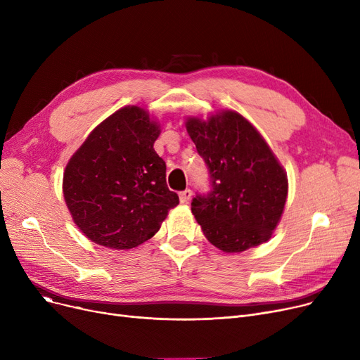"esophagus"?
Instances as JSON below:
<instances>
[{
    "label": "esophagus",
    "mask_w": 360,
    "mask_h": 360,
    "mask_svg": "<svg viewBox=\"0 0 360 360\" xmlns=\"http://www.w3.org/2000/svg\"><path fill=\"white\" fill-rule=\"evenodd\" d=\"M191 195H193V191L190 190V188H186V190L179 193V201L181 202H188V201H190Z\"/></svg>",
    "instance_id": "obj_1"
}]
</instances>
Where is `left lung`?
<instances>
[{
	"label": "left lung",
	"instance_id": "obj_1",
	"mask_svg": "<svg viewBox=\"0 0 360 360\" xmlns=\"http://www.w3.org/2000/svg\"><path fill=\"white\" fill-rule=\"evenodd\" d=\"M186 131L210 178V191L197 193L191 202L204 236L224 252L266 242L288 197L286 174L267 143L232 110L209 121L190 118Z\"/></svg>",
	"mask_w": 360,
	"mask_h": 360
}]
</instances>
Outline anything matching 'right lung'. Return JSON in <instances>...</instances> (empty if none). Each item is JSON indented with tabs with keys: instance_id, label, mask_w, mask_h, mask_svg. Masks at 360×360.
<instances>
[{
	"instance_id": "add662e5",
	"label": "right lung",
	"mask_w": 360,
	"mask_h": 360,
	"mask_svg": "<svg viewBox=\"0 0 360 360\" xmlns=\"http://www.w3.org/2000/svg\"><path fill=\"white\" fill-rule=\"evenodd\" d=\"M159 134L144 109L125 106L94 128L70 159L64 198L90 240L115 250L139 247L179 204L153 148Z\"/></svg>"
}]
</instances>
